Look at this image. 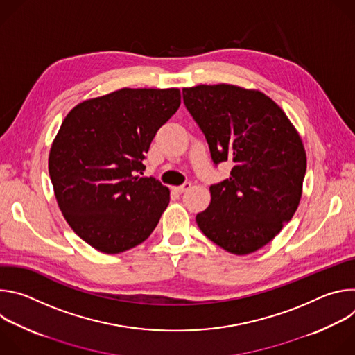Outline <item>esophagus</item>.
Listing matches in <instances>:
<instances>
[{
  "label": "esophagus",
  "mask_w": 355,
  "mask_h": 355,
  "mask_svg": "<svg viewBox=\"0 0 355 355\" xmlns=\"http://www.w3.org/2000/svg\"><path fill=\"white\" fill-rule=\"evenodd\" d=\"M191 188V182H184L182 185H180V187H174V191L175 192H180V193H182V192H185L187 189H189Z\"/></svg>",
  "instance_id": "34e87169"
}]
</instances>
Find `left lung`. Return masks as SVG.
<instances>
[{
	"instance_id": "1",
	"label": "left lung",
	"mask_w": 355,
	"mask_h": 355,
	"mask_svg": "<svg viewBox=\"0 0 355 355\" xmlns=\"http://www.w3.org/2000/svg\"><path fill=\"white\" fill-rule=\"evenodd\" d=\"M184 104L230 177L211 185V204L196 215L209 240L244 256L268 244L297 209L306 153L285 112L266 94L230 84L182 89Z\"/></svg>"
}]
</instances>
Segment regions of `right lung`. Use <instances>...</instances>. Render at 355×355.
Listing matches in <instances>:
<instances>
[{
	"label": "right lung",
	"mask_w": 355,
	"mask_h": 355,
	"mask_svg": "<svg viewBox=\"0 0 355 355\" xmlns=\"http://www.w3.org/2000/svg\"><path fill=\"white\" fill-rule=\"evenodd\" d=\"M180 104L178 88H122L84 101L64 118L49 174L64 219L95 250L118 254L157 226L170 191L141 177L143 160Z\"/></svg>",
	"instance_id": "obj_1"
}]
</instances>
